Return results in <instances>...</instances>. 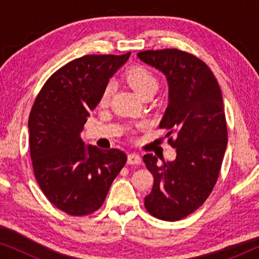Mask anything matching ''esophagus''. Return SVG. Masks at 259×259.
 I'll return each mask as SVG.
<instances>
[{"label":"esophagus","mask_w":259,"mask_h":259,"mask_svg":"<svg viewBox=\"0 0 259 259\" xmlns=\"http://www.w3.org/2000/svg\"><path fill=\"white\" fill-rule=\"evenodd\" d=\"M127 162L130 165H139L141 164V158L140 155H138L137 153H130L127 155Z\"/></svg>","instance_id":"1"}]
</instances>
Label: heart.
<instances>
[{"label": "heart", "instance_id": "heart-1", "mask_svg": "<svg viewBox=\"0 0 259 259\" xmlns=\"http://www.w3.org/2000/svg\"><path fill=\"white\" fill-rule=\"evenodd\" d=\"M126 80L133 91L139 95L141 99H144L148 94H154L158 91L159 82L158 79L152 72H150L145 67H134L128 70L126 75ZM112 95L111 84H107L102 91L100 97V105L105 106L109 102Z\"/></svg>", "mask_w": 259, "mask_h": 259}]
</instances>
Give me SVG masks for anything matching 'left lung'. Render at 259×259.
Masks as SVG:
<instances>
[{"mask_svg":"<svg viewBox=\"0 0 259 259\" xmlns=\"http://www.w3.org/2000/svg\"><path fill=\"white\" fill-rule=\"evenodd\" d=\"M138 58L166 76L168 104L160 128L177 134L173 161L160 165L153 154L143 160L154 178L145 197L153 217L176 222L201 206L218 179L228 145L222 91L213 73L196 56L178 49L138 53Z\"/></svg>","mask_w":259,"mask_h":259,"instance_id":"8db88e82","label":"left lung"}]
</instances>
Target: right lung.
<instances>
[{
	"label": "right lung",
	"instance_id": "right-lung-1",
	"mask_svg": "<svg viewBox=\"0 0 259 259\" xmlns=\"http://www.w3.org/2000/svg\"><path fill=\"white\" fill-rule=\"evenodd\" d=\"M130 55L73 60L49 77L35 99L28 121L35 178L47 199L70 215L99 210L127 161L120 150L84 145L81 132L109 79Z\"/></svg>",
	"mask_w": 259,
	"mask_h": 259
}]
</instances>
